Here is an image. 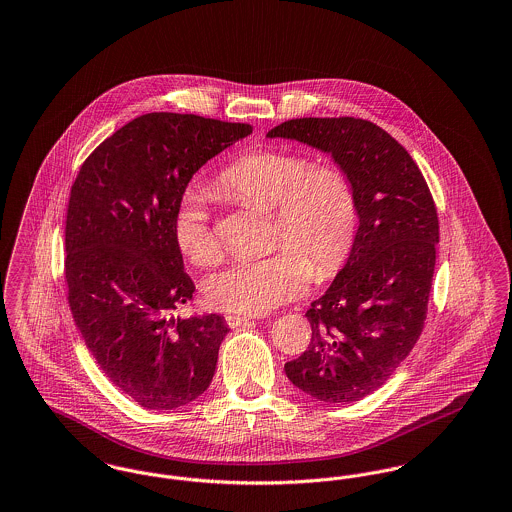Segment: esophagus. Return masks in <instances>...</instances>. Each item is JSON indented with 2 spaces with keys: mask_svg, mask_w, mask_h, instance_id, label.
Masks as SVG:
<instances>
[{
  "mask_svg": "<svg viewBox=\"0 0 512 512\" xmlns=\"http://www.w3.org/2000/svg\"><path fill=\"white\" fill-rule=\"evenodd\" d=\"M253 317H249V315H226V324L230 326V328H236V326H242V324H247V322H251Z\"/></svg>",
  "mask_w": 512,
  "mask_h": 512,
  "instance_id": "esophagus-1",
  "label": "esophagus"
}]
</instances>
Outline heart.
<instances>
[{
	"instance_id": "obj_1",
	"label": "heart",
	"mask_w": 512,
	"mask_h": 512,
	"mask_svg": "<svg viewBox=\"0 0 512 512\" xmlns=\"http://www.w3.org/2000/svg\"><path fill=\"white\" fill-rule=\"evenodd\" d=\"M224 194L276 211V240L288 242L265 257H240L211 274L203 292L222 311L261 315L290 301L318 274L343 265L357 232V199L345 172L334 165H313L305 153L255 149L234 159L217 180ZM172 238L194 265H209L219 253L207 195L182 192L172 215Z\"/></svg>"
}]
</instances>
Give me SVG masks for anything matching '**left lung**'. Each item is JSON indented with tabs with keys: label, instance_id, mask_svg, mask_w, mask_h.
Wrapping results in <instances>:
<instances>
[{
	"label": "left lung",
	"instance_id": "8db88e82",
	"mask_svg": "<svg viewBox=\"0 0 512 512\" xmlns=\"http://www.w3.org/2000/svg\"><path fill=\"white\" fill-rule=\"evenodd\" d=\"M267 136L330 153L353 186L359 228L347 263L305 313L309 349L284 370L318 401H359L388 382L422 334L439 242L434 199L407 149L374 122L292 119Z\"/></svg>",
	"mask_w": 512,
	"mask_h": 512
}]
</instances>
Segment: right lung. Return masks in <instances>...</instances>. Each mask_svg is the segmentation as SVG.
I'll use <instances>...</instances> for the list:
<instances>
[{
    "label": "right lung",
    "mask_w": 512,
    "mask_h": 512,
    "mask_svg": "<svg viewBox=\"0 0 512 512\" xmlns=\"http://www.w3.org/2000/svg\"><path fill=\"white\" fill-rule=\"evenodd\" d=\"M251 132L147 113L99 144L74 180L65 226L74 324L105 376L144 409H178L213 380L228 326L215 313L172 317L195 292L172 215L195 172Z\"/></svg>",
    "instance_id": "obj_1"
}]
</instances>
